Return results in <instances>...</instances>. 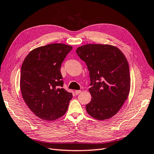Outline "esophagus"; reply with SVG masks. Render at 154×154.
I'll use <instances>...</instances> for the list:
<instances>
[{
    "label": "esophagus",
    "mask_w": 154,
    "mask_h": 154,
    "mask_svg": "<svg viewBox=\"0 0 154 154\" xmlns=\"http://www.w3.org/2000/svg\"><path fill=\"white\" fill-rule=\"evenodd\" d=\"M75 94H76V95H78V94H80V93H81V91H79V90H78V91H75Z\"/></svg>",
    "instance_id": "1"
}]
</instances>
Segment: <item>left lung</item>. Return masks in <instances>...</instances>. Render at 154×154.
Listing matches in <instances>:
<instances>
[{
	"mask_svg": "<svg viewBox=\"0 0 154 154\" xmlns=\"http://www.w3.org/2000/svg\"><path fill=\"white\" fill-rule=\"evenodd\" d=\"M87 65L91 79V101L87 113L105 120L116 114L127 100L130 87L128 63L118 48L110 45L87 44L76 49Z\"/></svg>",
	"mask_w": 154,
	"mask_h": 154,
	"instance_id": "left-lung-1",
	"label": "left lung"
}]
</instances>
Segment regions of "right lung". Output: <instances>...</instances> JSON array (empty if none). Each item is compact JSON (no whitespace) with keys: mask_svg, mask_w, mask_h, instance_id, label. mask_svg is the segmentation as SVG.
Wrapping results in <instances>:
<instances>
[{"mask_svg":"<svg viewBox=\"0 0 154 154\" xmlns=\"http://www.w3.org/2000/svg\"><path fill=\"white\" fill-rule=\"evenodd\" d=\"M71 46L51 44L37 48L27 54L20 72V90L29 109L40 119L53 121L67 110L72 94L64 89L60 72Z\"/></svg>","mask_w":154,"mask_h":154,"instance_id":"right-lung-1","label":"right lung"}]
</instances>
